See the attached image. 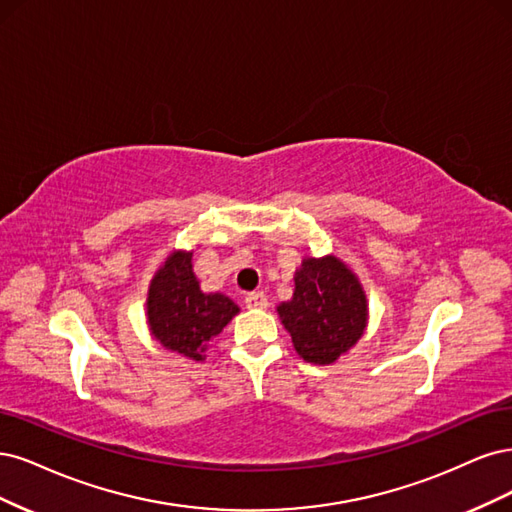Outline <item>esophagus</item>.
Listing matches in <instances>:
<instances>
[{
	"mask_svg": "<svg viewBox=\"0 0 512 512\" xmlns=\"http://www.w3.org/2000/svg\"><path fill=\"white\" fill-rule=\"evenodd\" d=\"M244 304L249 308H266L268 306V298L263 295V291H253L244 298Z\"/></svg>",
	"mask_w": 512,
	"mask_h": 512,
	"instance_id": "obj_1",
	"label": "esophagus"
}]
</instances>
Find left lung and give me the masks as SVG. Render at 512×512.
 Returning <instances> with one entry per match:
<instances>
[{
	"instance_id": "8db88e82",
	"label": "left lung",
	"mask_w": 512,
	"mask_h": 512,
	"mask_svg": "<svg viewBox=\"0 0 512 512\" xmlns=\"http://www.w3.org/2000/svg\"><path fill=\"white\" fill-rule=\"evenodd\" d=\"M293 280V298L276 308L280 321L304 361L334 364L366 332V291L334 255L306 257Z\"/></svg>"
}]
</instances>
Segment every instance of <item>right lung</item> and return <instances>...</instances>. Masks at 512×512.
I'll list each match as a JSON object with an SVG mask.
<instances>
[{
	"instance_id": "1",
	"label": "right lung",
	"mask_w": 512,
	"mask_h": 512,
	"mask_svg": "<svg viewBox=\"0 0 512 512\" xmlns=\"http://www.w3.org/2000/svg\"><path fill=\"white\" fill-rule=\"evenodd\" d=\"M193 253L174 251L155 272L146 298L151 334L161 346L202 361L212 338L223 332L240 308L223 293H204L193 274Z\"/></svg>"
}]
</instances>
